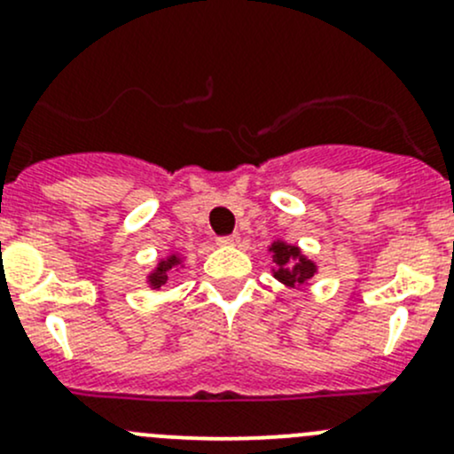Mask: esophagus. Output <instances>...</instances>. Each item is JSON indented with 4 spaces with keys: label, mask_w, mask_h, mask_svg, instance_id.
Instances as JSON below:
<instances>
[{
    "label": "esophagus",
    "mask_w": 454,
    "mask_h": 454,
    "mask_svg": "<svg viewBox=\"0 0 454 454\" xmlns=\"http://www.w3.org/2000/svg\"><path fill=\"white\" fill-rule=\"evenodd\" d=\"M237 244H239V235L217 237V246H237Z\"/></svg>",
    "instance_id": "1"
}]
</instances>
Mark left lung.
Returning <instances> with one entry per match:
<instances>
[{
	"mask_svg": "<svg viewBox=\"0 0 454 454\" xmlns=\"http://www.w3.org/2000/svg\"><path fill=\"white\" fill-rule=\"evenodd\" d=\"M270 253H272V261L277 263V268L272 270L274 278H278L283 286H303L316 274L314 261L308 259L296 246L286 244V241H274L270 246Z\"/></svg>",
	"mask_w": 454,
	"mask_h": 454,
	"instance_id": "1",
	"label": "left lung"
}]
</instances>
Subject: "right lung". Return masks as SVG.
Segmentation results:
<instances>
[{"mask_svg": "<svg viewBox=\"0 0 454 454\" xmlns=\"http://www.w3.org/2000/svg\"><path fill=\"white\" fill-rule=\"evenodd\" d=\"M180 265H182L180 254H168L167 259L158 261V268L149 274V278H146V281H149V286L153 287V290H160V287L168 281V274H171V270L180 268Z\"/></svg>", "mask_w": 454, "mask_h": 454, "instance_id": "add662e5", "label": "right lung"}]
</instances>
